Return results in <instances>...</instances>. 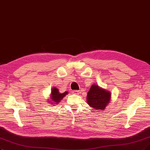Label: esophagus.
<instances>
[{
  "instance_id": "34e87169",
  "label": "esophagus",
  "mask_w": 150,
  "mask_h": 150,
  "mask_svg": "<svg viewBox=\"0 0 150 150\" xmlns=\"http://www.w3.org/2000/svg\"><path fill=\"white\" fill-rule=\"evenodd\" d=\"M72 93H73L74 94H75V95H79V94H80V91H78V90H74L72 91Z\"/></svg>"
}]
</instances>
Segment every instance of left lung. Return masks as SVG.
<instances>
[{
  "mask_svg": "<svg viewBox=\"0 0 150 150\" xmlns=\"http://www.w3.org/2000/svg\"><path fill=\"white\" fill-rule=\"evenodd\" d=\"M110 93L99 88L97 85H93L87 94V103L94 109H104L110 99Z\"/></svg>",
  "mask_w": 150,
  "mask_h": 150,
  "instance_id": "1",
  "label": "left lung"
}]
</instances>
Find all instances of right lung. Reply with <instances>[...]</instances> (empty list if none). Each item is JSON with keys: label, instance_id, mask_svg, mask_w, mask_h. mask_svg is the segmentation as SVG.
Segmentation results:
<instances>
[{"label": "right lung", "instance_id": "1", "mask_svg": "<svg viewBox=\"0 0 150 150\" xmlns=\"http://www.w3.org/2000/svg\"><path fill=\"white\" fill-rule=\"evenodd\" d=\"M68 93V92H64L63 93H60L59 91V90L56 88H52V90L51 92V99L54 101V103H55V104H58V103L60 102V101H61V99H62ZM53 104V103H52Z\"/></svg>", "mask_w": 150, "mask_h": 150}]
</instances>
